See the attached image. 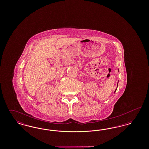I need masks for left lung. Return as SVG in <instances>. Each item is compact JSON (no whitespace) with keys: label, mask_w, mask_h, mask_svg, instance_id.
Listing matches in <instances>:
<instances>
[{"label":"left lung","mask_w":149,"mask_h":149,"mask_svg":"<svg viewBox=\"0 0 149 149\" xmlns=\"http://www.w3.org/2000/svg\"><path fill=\"white\" fill-rule=\"evenodd\" d=\"M117 85H118V84H117ZM117 89L115 90V91H114V92H116V90H117Z\"/></svg>","instance_id":"1"}]
</instances>
